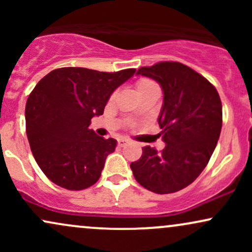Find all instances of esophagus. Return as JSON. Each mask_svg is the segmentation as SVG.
<instances>
[{"label": "esophagus", "instance_id": "1", "mask_svg": "<svg viewBox=\"0 0 252 252\" xmlns=\"http://www.w3.org/2000/svg\"><path fill=\"white\" fill-rule=\"evenodd\" d=\"M117 143L120 147H123L128 143V140H126V138H120V140H117Z\"/></svg>", "mask_w": 252, "mask_h": 252}]
</instances>
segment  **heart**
Listing matches in <instances>:
<instances>
[{
    "label": "heart",
    "instance_id": "b5f03b06",
    "mask_svg": "<svg viewBox=\"0 0 252 252\" xmlns=\"http://www.w3.org/2000/svg\"><path fill=\"white\" fill-rule=\"evenodd\" d=\"M136 89H137L138 94H148V92H160V88L154 80L148 79V78H142L136 84Z\"/></svg>",
    "mask_w": 252,
    "mask_h": 252
}]
</instances>
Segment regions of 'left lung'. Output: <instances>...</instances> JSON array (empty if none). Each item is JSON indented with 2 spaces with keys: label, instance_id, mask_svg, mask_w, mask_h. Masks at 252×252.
<instances>
[{
  "label": "left lung",
  "instance_id": "left-lung-1",
  "mask_svg": "<svg viewBox=\"0 0 252 252\" xmlns=\"http://www.w3.org/2000/svg\"><path fill=\"white\" fill-rule=\"evenodd\" d=\"M136 74L152 78L162 89L158 122L166 147L161 153L143 147L130 168L144 189L158 194L178 192L200 175L215 152L222 124L220 97L206 78L181 63L161 62Z\"/></svg>",
  "mask_w": 252,
  "mask_h": 252
}]
</instances>
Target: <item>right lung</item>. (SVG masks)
<instances>
[{
	"label": "right lung",
	"instance_id": "right-lung-1",
	"mask_svg": "<svg viewBox=\"0 0 252 252\" xmlns=\"http://www.w3.org/2000/svg\"><path fill=\"white\" fill-rule=\"evenodd\" d=\"M135 71L63 67L36 84L26 103V132L36 163L52 182L80 190L98 181L117 141L100 137L89 126Z\"/></svg>",
	"mask_w": 252,
	"mask_h": 252
}]
</instances>
